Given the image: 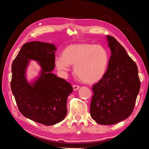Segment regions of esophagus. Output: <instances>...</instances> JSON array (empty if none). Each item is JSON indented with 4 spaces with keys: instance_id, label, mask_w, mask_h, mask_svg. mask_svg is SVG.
Listing matches in <instances>:
<instances>
[{
    "instance_id": "1",
    "label": "esophagus",
    "mask_w": 149,
    "mask_h": 149,
    "mask_svg": "<svg viewBox=\"0 0 149 149\" xmlns=\"http://www.w3.org/2000/svg\"><path fill=\"white\" fill-rule=\"evenodd\" d=\"M73 88H74V90L76 91L78 90V89H79V86H77V85H74L73 86Z\"/></svg>"
}]
</instances>
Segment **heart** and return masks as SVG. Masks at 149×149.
<instances>
[{
	"label": "heart",
	"instance_id": "heart-1",
	"mask_svg": "<svg viewBox=\"0 0 149 149\" xmlns=\"http://www.w3.org/2000/svg\"><path fill=\"white\" fill-rule=\"evenodd\" d=\"M56 68L62 72L74 65L75 74L85 84H94L103 78L109 63V54L103 46L88 43L69 45L62 52V57L55 59Z\"/></svg>",
	"mask_w": 149,
	"mask_h": 149
}]
</instances>
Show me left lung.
<instances>
[{"instance_id":"left-lung-1","label":"left lung","mask_w":149,"mask_h":149,"mask_svg":"<svg viewBox=\"0 0 149 149\" xmlns=\"http://www.w3.org/2000/svg\"><path fill=\"white\" fill-rule=\"evenodd\" d=\"M106 39L111 56L103 78L93 86L90 115L97 124L112 125L132 114L141 81L136 64L125 49L113 37Z\"/></svg>"}]
</instances>
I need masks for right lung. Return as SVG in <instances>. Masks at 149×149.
<instances>
[{
  "mask_svg": "<svg viewBox=\"0 0 149 149\" xmlns=\"http://www.w3.org/2000/svg\"><path fill=\"white\" fill-rule=\"evenodd\" d=\"M53 44L31 41L24 44L12 63L10 88L24 116L45 126L60 123L67 114V99L73 92L70 83L52 72L55 68ZM30 60L41 67L39 76L29 82L26 77Z\"/></svg>",
  "mask_w": 149,
  "mask_h": 149,
  "instance_id": "add662e5",
  "label": "right lung"
}]
</instances>
